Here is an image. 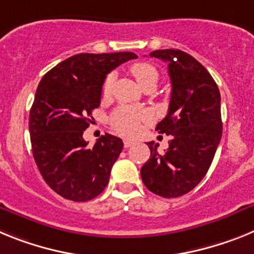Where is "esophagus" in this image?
I'll use <instances>...</instances> for the list:
<instances>
[{"instance_id": "obj_1", "label": "esophagus", "mask_w": 254, "mask_h": 254, "mask_svg": "<svg viewBox=\"0 0 254 254\" xmlns=\"http://www.w3.org/2000/svg\"><path fill=\"white\" fill-rule=\"evenodd\" d=\"M135 144V142L131 139H124V147L125 148H129V147H131V145Z\"/></svg>"}]
</instances>
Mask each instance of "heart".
I'll return each instance as SVG.
<instances>
[{"label": "heart", "instance_id": "obj_1", "mask_svg": "<svg viewBox=\"0 0 254 254\" xmlns=\"http://www.w3.org/2000/svg\"><path fill=\"white\" fill-rule=\"evenodd\" d=\"M130 71L135 76L138 84L144 89L147 87H154L157 85L160 72L149 63H136L130 66ZM114 84V74H110L103 83V96H110ZM149 114L147 111H139V110L131 109L127 106H121L112 112L110 123L118 133L124 135H131L135 134L139 129L143 121L148 120Z\"/></svg>", "mask_w": 254, "mask_h": 254}]
</instances>
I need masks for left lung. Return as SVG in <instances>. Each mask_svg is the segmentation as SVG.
Instances as JSON below:
<instances>
[{
  "instance_id": "8db88e82",
  "label": "left lung",
  "mask_w": 254,
  "mask_h": 254,
  "mask_svg": "<svg viewBox=\"0 0 254 254\" xmlns=\"http://www.w3.org/2000/svg\"><path fill=\"white\" fill-rule=\"evenodd\" d=\"M149 56L169 63V112L156 130L171 139L164 153L157 143H147L151 156L140 176L152 193L176 198L195 188L212 164L222 135L221 97L206 67L184 51L157 50Z\"/></svg>"
}]
</instances>
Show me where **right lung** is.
Returning a JSON list of instances; mask_svg holds the SVG:
<instances>
[{"instance_id":"add662e5","label":"right lung","mask_w":254,"mask_h":254,"mask_svg":"<svg viewBox=\"0 0 254 254\" xmlns=\"http://www.w3.org/2000/svg\"><path fill=\"white\" fill-rule=\"evenodd\" d=\"M133 52L79 54L42 78L29 114L33 157L51 189L66 199H93L109 184L123 140L106 133L93 147L83 138L101 103L111 70L136 59Z\"/></svg>"}]
</instances>
